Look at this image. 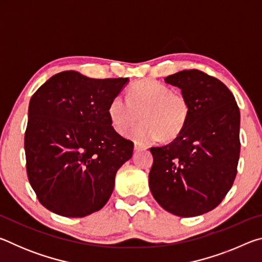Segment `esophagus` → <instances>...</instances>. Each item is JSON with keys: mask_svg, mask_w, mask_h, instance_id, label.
Returning a JSON list of instances; mask_svg holds the SVG:
<instances>
[{"mask_svg": "<svg viewBox=\"0 0 262 262\" xmlns=\"http://www.w3.org/2000/svg\"><path fill=\"white\" fill-rule=\"evenodd\" d=\"M134 150H135V151H141V150H144V148H143V147H141V145H139V144H136V143H135V145H134Z\"/></svg>", "mask_w": 262, "mask_h": 262, "instance_id": "esophagus-1", "label": "esophagus"}]
</instances>
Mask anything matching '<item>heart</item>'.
Returning <instances> with one entry per match:
<instances>
[{
	"instance_id": "heart-1",
	"label": "heart",
	"mask_w": 262,
	"mask_h": 262,
	"mask_svg": "<svg viewBox=\"0 0 262 262\" xmlns=\"http://www.w3.org/2000/svg\"><path fill=\"white\" fill-rule=\"evenodd\" d=\"M189 110L183 94L155 79H145L129 89L128 99L121 95L113 97L107 114L120 135L127 134L141 117L142 122L130 136L139 143H150L161 136L164 140L178 136L188 120Z\"/></svg>"
}]
</instances>
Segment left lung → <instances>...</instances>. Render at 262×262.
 I'll return each instance as SVG.
<instances>
[{
    "label": "left lung",
    "instance_id": "8db88e82",
    "mask_svg": "<svg viewBox=\"0 0 262 262\" xmlns=\"http://www.w3.org/2000/svg\"><path fill=\"white\" fill-rule=\"evenodd\" d=\"M164 81L180 89L190 110L171 143L150 148L149 187L171 214H206L220 205L236 178L241 113L231 91L200 70H181Z\"/></svg>",
    "mask_w": 262,
    "mask_h": 262
}]
</instances>
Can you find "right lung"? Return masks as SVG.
<instances>
[{
  "mask_svg": "<svg viewBox=\"0 0 262 262\" xmlns=\"http://www.w3.org/2000/svg\"><path fill=\"white\" fill-rule=\"evenodd\" d=\"M129 79H96L74 70L52 76L34 92L25 132L26 171L41 205L84 217L108 201L117 171L134 143L113 129L107 107Z\"/></svg>",
  "mask_w": 262,
  "mask_h": 262,
  "instance_id": "add662e5",
  "label": "right lung"
}]
</instances>
